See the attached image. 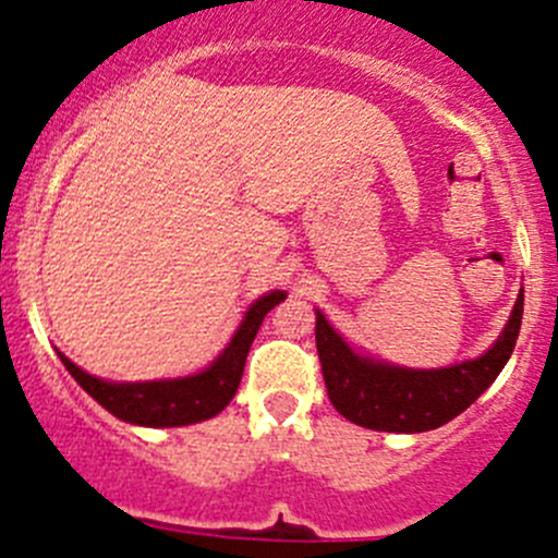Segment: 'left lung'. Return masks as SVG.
<instances>
[{
    "label": "left lung",
    "mask_w": 558,
    "mask_h": 558,
    "mask_svg": "<svg viewBox=\"0 0 558 558\" xmlns=\"http://www.w3.org/2000/svg\"><path fill=\"white\" fill-rule=\"evenodd\" d=\"M523 320V293L498 342L474 362L447 369H405L353 353L317 312V355L328 400L348 422L384 433H424L452 422L504 369Z\"/></svg>",
    "instance_id": "1"
}]
</instances>
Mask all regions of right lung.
Masks as SVG:
<instances>
[{"instance_id": "1", "label": "right lung", "mask_w": 558, "mask_h": 558, "mask_svg": "<svg viewBox=\"0 0 558 558\" xmlns=\"http://www.w3.org/2000/svg\"><path fill=\"white\" fill-rule=\"evenodd\" d=\"M279 301H284L282 290H274V293L254 301L225 353L205 373L191 375V378L150 380V384H109V380L93 378L84 369H78L62 353L60 359L68 373L76 378V384L123 422L142 424V427H183V424L205 422V418L225 411L235 397L243 364H246L248 348L259 331V323Z\"/></svg>"}]
</instances>
